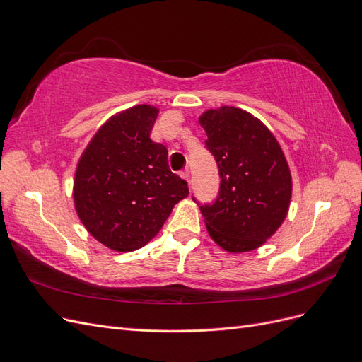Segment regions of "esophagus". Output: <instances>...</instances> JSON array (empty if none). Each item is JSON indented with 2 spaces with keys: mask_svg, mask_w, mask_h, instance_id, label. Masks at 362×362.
I'll return each mask as SVG.
<instances>
[{
  "mask_svg": "<svg viewBox=\"0 0 362 362\" xmlns=\"http://www.w3.org/2000/svg\"><path fill=\"white\" fill-rule=\"evenodd\" d=\"M180 175H181V178H182V180H185L187 182L190 181V169H189V168H185L184 170H181V173H180Z\"/></svg>",
  "mask_w": 362,
  "mask_h": 362,
  "instance_id": "obj_1",
  "label": "esophagus"
}]
</instances>
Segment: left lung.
Returning a JSON list of instances; mask_svg holds the SVG:
<instances>
[{
    "instance_id": "8db88e82",
    "label": "left lung",
    "mask_w": 362,
    "mask_h": 362,
    "mask_svg": "<svg viewBox=\"0 0 362 362\" xmlns=\"http://www.w3.org/2000/svg\"><path fill=\"white\" fill-rule=\"evenodd\" d=\"M199 124L221 177L217 198L201 205L208 234L233 254L254 250L287 216L291 199L287 160L266 125L242 108L208 110Z\"/></svg>"
}]
</instances>
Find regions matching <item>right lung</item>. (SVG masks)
<instances>
[{"mask_svg":"<svg viewBox=\"0 0 362 362\" xmlns=\"http://www.w3.org/2000/svg\"><path fill=\"white\" fill-rule=\"evenodd\" d=\"M158 108L136 105L98 129L78 161L75 210L98 242L119 252L154 238L175 204L189 196L187 181L169 169L168 149L149 139Z\"/></svg>","mask_w":362,"mask_h":362,"instance_id":"right-lung-1","label":"right lung"}]
</instances>
